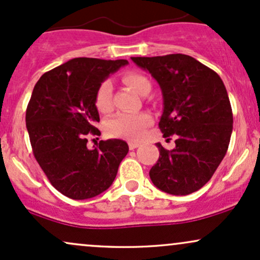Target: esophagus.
<instances>
[{"label":"esophagus","mask_w":260,"mask_h":260,"mask_svg":"<svg viewBox=\"0 0 260 260\" xmlns=\"http://www.w3.org/2000/svg\"><path fill=\"white\" fill-rule=\"evenodd\" d=\"M128 147H129L131 150H133V149H137V148L139 147V143H137V142H129V143H128Z\"/></svg>","instance_id":"34e87169"}]
</instances>
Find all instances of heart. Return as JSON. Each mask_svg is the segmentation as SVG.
Returning <instances> with one entry per match:
<instances>
[{"label": "heart", "instance_id": "heart-1", "mask_svg": "<svg viewBox=\"0 0 260 260\" xmlns=\"http://www.w3.org/2000/svg\"><path fill=\"white\" fill-rule=\"evenodd\" d=\"M122 80L134 91L144 95L150 91L151 84L145 76L140 73L129 72L122 77ZM95 106L101 113L111 111L112 109V84L105 80L99 85L95 92ZM151 116L147 112L127 113L121 112L115 115L106 122V132L111 137L126 138L131 140L139 139L145 128L151 124Z\"/></svg>", "mask_w": 260, "mask_h": 260}]
</instances>
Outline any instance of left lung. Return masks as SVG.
I'll return each instance as SVG.
<instances>
[{"label": "left lung", "instance_id": "left-lung-1", "mask_svg": "<svg viewBox=\"0 0 260 260\" xmlns=\"http://www.w3.org/2000/svg\"><path fill=\"white\" fill-rule=\"evenodd\" d=\"M132 61L159 83L164 137L177 136L172 150L156 143L160 156L150 180L169 194H190L213 177L228 151L234 117L225 85L216 72L182 53Z\"/></svg>", "mask_w": 260, "mask_h": 260}]
</instances>
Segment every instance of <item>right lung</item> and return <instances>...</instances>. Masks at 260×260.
Instances as JSON below:
<instances>
[{
    "instance_id": "obj_1",
    "label": "right lung",
    "mask_w": 260,
    "mask_h": 260,
    "mask_svg": "<svg viewBox=\"0 0 260 260\" xmlns=\"http://www.w3.org/2000/svg\"><path fill=\"white\" fill-rule=\"evenodd\" d=\"M127 59L78 57L44 73L26 107L32 153L58 192L76 201L99 196L112 184L128 153L121 139L86 147L89 133L99 136L95 92Z\"/></svg>"
}]
</instances>
